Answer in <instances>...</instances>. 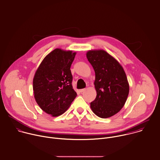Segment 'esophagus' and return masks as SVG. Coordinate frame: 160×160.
Masks as SVG:
<instances>
[{"instance_id": "34e87169", "label": "esophagus", "mask_w": 160, "mask_h": 160, "mask_svg": "<svg viewBox=\"0 0 160 160\" xmlns=\"http://www.w3.org/2000/svg\"><path fill=\"white\" fill-rule=\"evenodd\" d=\"M86 90V89L85 88H83V89H80V92H81V93H82V92H83L84 91H85Z\"/></svg>"}]
</instances>
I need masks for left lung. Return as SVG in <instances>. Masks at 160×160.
<instances>
[{"label": "left lung", "mask_w": 160, "mask_h": 160, "mask_svg": "<svg viewBox=\"0 0 160 160\" xmlns=\"http://www.w3.org/2000/svg\"><path fill=\"white\" fill-rule=\"evenodd\" d=\"M87 57L95 73L97 97L90 107L98 117H110L120 112L127 101L129 84L126 73L118 62L105 50H90Z\"/></svg>", "instance_id": "left-lung-1"}]
</instances>
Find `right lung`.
I'll list each match as a JSON object with an SVG mask.
<instances>
[{
    "label": "right lung",
    "instance_id": "add662e5",
    "mask_svg": "<svg viewBox=\"0 0 160 160\" xmlns=\"http://www.w3.org/2000/svg\"><path fill=\"white\" fill-rule=\"evenodd\" d=\"M75 55L72 51L56 48L44 58L35 73V99L40 108L52 117L63 114L77 95L70 70Z\"/></svg>",
    "mask_w": 160,
    "mask_h": 160
}]
</instances>
